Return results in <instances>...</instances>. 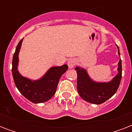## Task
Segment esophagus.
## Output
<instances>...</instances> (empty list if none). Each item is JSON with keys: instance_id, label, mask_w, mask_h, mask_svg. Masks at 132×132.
Instances as JSON below:
<instances>
[{"instance_id": "esophagus-1", "label": "esophagus", "mask_w": 132, "mask_h": 132, "mask_svg": "<svg viewBox=\"0 0 132 132\" xmlns=\"http://www.w3.org/2000/svg\"><path fill=\"white\" fill-rule=\"evenodd\" d=\"M77 63V61L75 59H70V60H68V68L71 69V68H74V66H75V64Z\"/></svg>"}]
</instances>
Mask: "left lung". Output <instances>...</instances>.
I'll return each mask as SVG.
<instances>
[{"label":"left lung","instance_id":"8db88e82","mask_svg":"<svg viewBox=\"0 0 132 132\" xmlns=\"http://www.w3.org/2000/svg\"><path fill=\"white\" fill-rule=\"evenodd\" d=\"M118 54L120 56L119 46ZM77 90L79 94L87 102L93 104H101L110 98L117 92L122 77V64L120 59L118 63V73L112 79L109 81L98 82L93 80L87 72L86 69L77 66Z\"/></svg>","mask_w":132,"mask_h":132}]
</instances>
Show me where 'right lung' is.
<instances>
[{
  "mask_svg": "<svg viewBox=\"0 0 132 132\" xmlns=\"http://www.w3.org/2000/svg\"><path fill=\"white\" fill-rule=\"evenodd\" d=\"M23 39L17 45L13 56V81L18 90L29 101L34 103L46 102L55 94L60 77L68 70V66L64 64L62 66L51 67L43 76L36 80L22 76L18 70V64L19 53Z\"/></svg>",
  "mask_w": 132,
  "mask_h": 132,
  "instance_id": "1",
  "label": "right lung"
}]
</instances>
